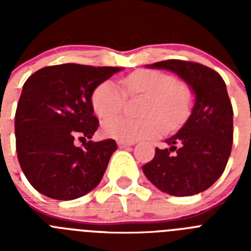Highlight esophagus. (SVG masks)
Here are the masks:
<instances>
[{"mask_svg": "<svg viewBox=\"0 0 251 251\" xmlns=\"http://www.w3.org/2000/svg\"><path fill=\"white\" fill-rule=\"evenodd\" d=\"M117 145H118V147H121V148H124V147H128V146H133V145H134V142L118 141V142H117Z\"/></svg>", "mask_w": 251, "mask_h": 251, "instance_id": "esophagus-1", "label": "esophagus"}]
</instances>
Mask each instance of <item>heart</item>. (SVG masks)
Returning a JSON list of instances; mask_svg holds the SVG:
<instances>
[{
	"instance_id": "heart-1",
	"label": "heart",
	"mask_w": 251,
	"mask_h": 251,
	"mask_svg": "<svg viewBox=\"0 0 251 251\" xmlns=\"http://www.w3.org/2000/svg\"><path fill=\"white\" fill-rule=\"evenodd\" d=\"M124 92L115 83L105 80L92 94L95 114L104 121L103 133L106 137L126 142L156 138L165 129L179 127L191 109L192 97L186 85L177 83L172 75L154 69H141L132 73L123 81ZM145 95L142 121L114 117L125 103V94Z\"/></svg>"
}]
</instances>
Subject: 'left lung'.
<instances>
[{
  "mask_svg": "<svg viewBox=\"0 0 251 251\" xmlns=\"http://www.w3.org/2000/svg\"><path fill=\"white\" fill-rule=\"evenodd\" d=\"M151 68L167 69L181 76L196 99L183 127L167 147L156 148L142 170L153 185L174 196H192L211 187L225 171L234 138L232 105L221 75L202 64L165 60Z\"/></svg>",
  "mask_w": 251,
  "mask_h": 251,
  "instance_id": "obj_1",
  "label": "left lung"
}]
</instances>
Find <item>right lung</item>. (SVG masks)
<instances>
[{
    "mask_svg": "<svg viewBox=\"0 0 251 251\" xmlns=\"http://www.w3.org/2000/svg\"><path fill=\"white\" fill-rule=\"evenodd\" d=\"M121 68L45 66L24 84L15 114L16 152L31 186L54 200H74L98 186L117 150L114 139L90 141L99 127L94 89ZM83 143L76 146V141Z\"/></svg>",
    "mask_w": 251,
    "mask_h": 251,
    "instance_id": "add662e5",
    "label": "right lung"
}]
</instances>
